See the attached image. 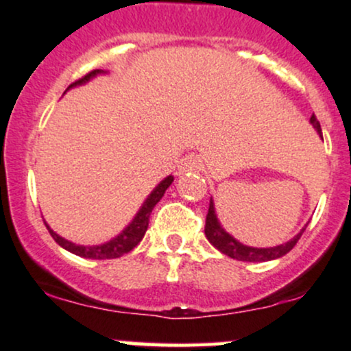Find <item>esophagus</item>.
I'll return each mask as SVG.
<instances>
[{
  "label": "esophagus",
  "instance_id": "obj_1",
  "mask_svg": "<svg viewBox=\"0 0 351 351\" xmlns=\"http://www.w3.org/2000/svg\"><path fill=\"white\" fill-rule=\"evenodd\" d=\"M201 165H203V162H201L198 155H189L183 168L184 170H198V168H201Z\"/></svg>",
  "mask_w": 351,
  "mask_h": 351
}]
</instances>
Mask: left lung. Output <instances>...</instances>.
<instances>
[{
	"label": "left lung",
	"mask_w": 351,
	"mask_h": 351,
	"mask_svg": "<svg viewBox=\"0 0 351 351\" xmlns=\"http://www.w3.org/2000/svg\"><path fill=\"white\" fill-rule=\"evenodd\" d=\"M310 123L313 125V128L318 132V135L322 136L320 123H318L315 115L310 117ZM305 228L302 229V231L295 237H292L289 243L276 245V247H249V245L241 244L239 241L234 239V237L229 236L228 232L221 228L219 221H217L216 213H215V204H213V199H211L209 201V209H208V215H206L204 234H206L208 241L215 245L217 251L226 254V256L232 257V259L244 261V263H265V261L279 259V257L285 256L289 251H292L293 245L297 244V241H299L300 236L304 234Z\"/></svg>",
	"instance_id": "left-lung-1"
}]
</instances>
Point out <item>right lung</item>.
<instances>
[{
	"mask_svg": "<svg viewBox=\"0 0 351 351\" xmlns=\"http://www.w3.org/2000/svg\"><path fill=\"white\" fill-rule=\"evenodd\" d=\"M100 72L102 71H99V69L90 71L88 74L84 75V77H80L79 80H75V82H72L69 87H74V86H77V84L87 82L88 79L100 74ZM171 183H173V176H167V178H165L162 183L158 184V186L153 189L152 195L148 196L147 201H145L143 206L140 208V211L136 213L135 219L132 221V223L128 224V226L125 228L119 236L114 237L112 241H108V243H106V244L87 245V247L86 245H77V244L69 243V241L62 239V237L56 234V232L52 231L47 224H46V228H47V231H49V234L52 236V239H54L56 243L60 245V247H64L66 251L75 254V256L87 257V259H117V257L130 252L132 249H134L135 245L143 239L145 232H147L148 221H150V215H152L153 208H155V204L162 199L165 191H167V188L170 186Z\"/></svg>",
	"mask_w": 351,
	"mask_h": 351,
	"instance_id": "obj_1",
	"label": "right lung"
}]
</instances>
